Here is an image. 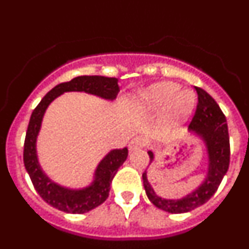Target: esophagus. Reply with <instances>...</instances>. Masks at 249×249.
I'll list each match as a JSON object with an SVG mask.
<instances>
[{
    "label": "esophagus",
    "instance_id": "esophagus-1",
    "mask_svg": "<svg viewBox=\"0 0 249 249\" xmlns=\"http://www.w3.org/2000/svg\"><path fill=\"white\" fill-rule=\"evenodd\" d=\"M146 146V138L141 137V136H137V137L132 138V141L129 142L128 148L129 151H136V149L143 148Z\"/></svg>",
    "mask_w": 249,
    "mask_h": 249
}]
</instances>
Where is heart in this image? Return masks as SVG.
<instances>
[{"label":"heart","instance_id":"1","mask_svg":"<svg viewBox=\"0 0 249 249\" xmlns=\"http://www.w3.org/2000/svg\"><path fill=\"white\" fill-rule=\"evenodd\" d=\"M196 96L191 89H181L171 81L157 82L140 89L131 101L132 111L148 114L160 109L157 128L162 132L178 127L193 111Z\"/></svg>","mask_w":249,"mask_h":249}]
</instances>
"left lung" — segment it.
<instances>
[{"instance_id": "1", "label": "left lung", "mask_w": 249, "mask_h": 249, "mask_svg": "<svg viewBox=\"0 0 249 249\" xmlns=\"http://www.w3.org/2000/svg\"><path fill=\"white\" fill-rule=\"evenodd\" d=\"M198 105L195 117L188 127L191 136L203 142L207 152V173L201 184L182 198H163L152 188L147 172L142 175L143 187L149 201L157 208L168 213H186L206 203L215 193L230 167V137L227 121L219 106L204 89L195 87ZM149 164L155 160V152L148 151Z\"/></svg>"}]
</instances>
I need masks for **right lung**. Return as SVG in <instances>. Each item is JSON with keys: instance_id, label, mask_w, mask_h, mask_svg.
<instances>
[{"instance_id": "1", "label": "right lung", "mask_w": 249, "mask_h": 249, "mask_svg": "<svg viewBox=\"0 0 249 249\" xmlns=\"http://www.w3.org/2000/svg\"><path fill=\"white\" fill-rule=\"evenodd\" d=\"M117 81V78L105 76H78L70 82L59 83L46 94L31 114L23 148L25 168L34 183L35 190L43 201L62 212L81 214L102 204L108 197L111 190L109 186L114 175L127 160L128 149L127 147L111 149L97 164L89 186L83 188H70L57 183L43 171L37 155V138L46 111L51 103L66 92H83L103 100L114 101L120 92Z\"/></svg>"}]
</instances>
